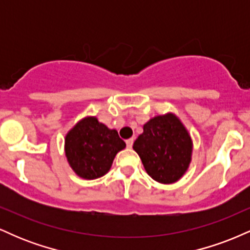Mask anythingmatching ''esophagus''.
<instances>
[{
  "instance_id": "34e87169",
  "label": "esophagus",
  "mask_w": 250,
  "mask_h": 250,
  "mask_svg": "<svg viewBox=\"0 0 250 250\" xmlns=\"http://www.w3.org/2000/svg\"><path fill=\"white\" fill-rule=\"evenodd\" d=\"M125 143H127V147L128 148H131V147H133V145H134V139H133V137H131V139L127 140V141H125Z\"/></svg>"
}]
</instances>
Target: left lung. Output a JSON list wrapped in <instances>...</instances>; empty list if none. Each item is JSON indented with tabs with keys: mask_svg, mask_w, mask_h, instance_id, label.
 I'll return each instance as SVG.
<instances>
[{
	"mask_svg": "<svg viewBox=\"0 0 250 250\" xmlns=\"http://www.w3.org/2000/svg\"><path fill=\"white\" fill-rule=\"evenodd\" d=\"M133 148L149 176L167 185L180 180L188 169L193 143L182 122L169 113L149 120Z\"/></svg>",
	"mask_w": 250,
	"mask_h": 250,
	"instance_id": "left-lung-1",
	"label": "left lung"
}]
</instances>
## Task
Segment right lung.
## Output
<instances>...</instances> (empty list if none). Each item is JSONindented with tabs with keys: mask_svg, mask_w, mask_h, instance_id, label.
<instances>
[{
	"mask_svg": "<svg viewBox=\"0 0 250 250\" xmlns=\"http://www.w3.org/2000/svg\"><path fill=\"white\" fill-rule=\"evenodd\" d=\"M125 148L115 129H109L96 117H85L65 136V156L82 179L94 180L108 173L114 157Z\"/></svg>",
	"mask_w": 250,
	"mask_h": 250,
	"instance_id": "obj_1",
	"label": "right lung"
}]
</instances>
